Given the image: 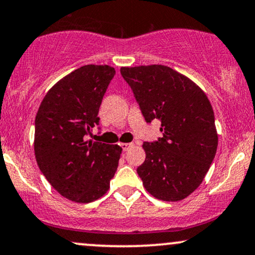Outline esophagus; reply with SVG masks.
<instances>
[{"instance_id":"esophagus-1","label":"esophagus","mask_w":255,"mask_h":255,"mask_svg":"<svg viewBox=\"0 0 255 255\" xmlns=\"http://www.w3.org/2000/svg\"><path fill=\"white\" fill-rule=\"evenodd\" d=\"M133 146H134L133 142H124V144H121V147H122V150H124V151L130 150Z\"/></svg>"}]
</instances>
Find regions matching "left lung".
<instances>
[{"label":"left lung","instance_id":"obj_1","mask_svg":"<svg viewBox=\"0 0 255 255\" xmlns=\"http://www.w3.org/2000/svg\"><path fill=\"white\" fill-rule=\"evenodd\" d=\"M121 74L146 122H162L163 137L142 144L146 158L137 175L154 198L182 200L200 186L216 156L212 105L197 84L170 67H122Z\"/></svg>","mask_w":255,"mask_h":255}]
</instances>
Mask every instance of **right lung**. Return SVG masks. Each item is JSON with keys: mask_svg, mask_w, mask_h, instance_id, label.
Here are the masks:
<instances>
[{"mask_svg": "<svg viewBox=\"0 0 255 255\" xmlns=\"http://www.w3.org/2000/svg\"><path fill=\"white\" fill-rule=\"evenodd\" d=\"M115 75L107 64H87L57 81L34 121V154L40 171L64 198L87 204L103 197L119 166V145L86 140Z\"/></svg>", "mask_w": 255, "mask_h": 255, "instance_id": "obj_1", "label": "right lung"}]
</instances>
